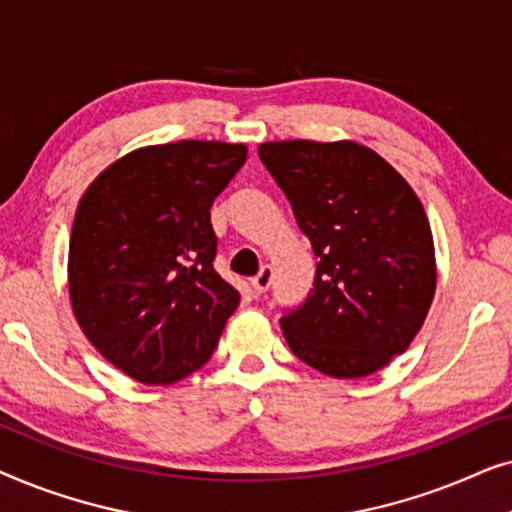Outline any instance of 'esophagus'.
<instances>
[{"label": "esophagus", "mask_w": 512, "mask_h": 512, "mask_svg": "<svg viewBox=\"0 0 512 512\" xmlns=\"http://www.w3.org/2000/svg\"><path fill=\"white\" fill-rule=\"evenodd\" d=\"M270 284H272V268H270V265H263L261 272H258V275L251 279V289H254V293H258V296H261V293L270 289Z\"/></svg>", "instance_id": "obj_1"}]
</instances>
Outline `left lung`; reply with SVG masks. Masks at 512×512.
<instances>
[{
  "mask_svg": "<svg viewBox=\"0 0 512 512\" xmlns=\"http://www.w3.org/2000/svg\"><path fill=\"white\" fill-rule=\"evenodd\" d=\"M258 156L319 258L310 296L279 319L291 352L331 377L373 375L410 347L436 293L422 202L356 142H265Z\"/></svg>",
  "mask_w": 512,
  "mask_h": 512,
  "instance_id": "1",
  "label": "left lung"
}]
</instances>
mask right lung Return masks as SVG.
Masks as SVG:
<instances>
[{
	"mask_svg": "<svg viewBox=\"0 0 512 512\" xmlns=\"http://www.w3.org/2000/svg\"><path fill=\"white\" fill-rule=\"evenodd\" d=\"M247 146L181 139L111 163L76 207L69 300L97 352L132 380L205 366L240 293L214 270L209 209Z\"/></svg>",
	"mask_w": 512,
	"mask_h": 512,
	"instance_id": "add662e5",
	"label": "right lung"
}]
</instances>
